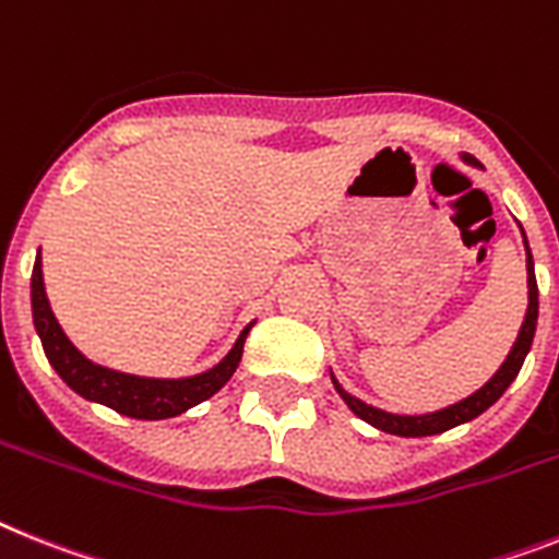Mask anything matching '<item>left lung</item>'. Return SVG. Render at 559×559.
Listing matches in <instances>:
<instances>
[{
  "label": "left lung",
  "instance_id": "1",
  "mask_svg": "<svg viewBox=\"0 0 559 559\" xmlns=\"http://www.w3.org/2000/svg\"><path fill=\"white\" fill-rule=\"evenodd\" d=\"M466 164H475L477 162L472 156H463ZM526 238V233H523ZM526 272H528V309H526V318H523V326L518 332V341L511 346V352L506 355L503 367L497 369L491 374L489 381L483 383L477 392H472L468 397L463 401L452 403L447 409H438V412H429V415H392V412H383V409H374L369 403L358 401V397H352L349 392H344V386L335 381V374H332V383H335L337 395L344 397L346 406H349L360 420H367L372 424L374 429L389 431V435H397V438H426V435H440V431H449L454 426L468 424V420H475L477 415L489 409L491 403L500 401L506 389L511 386V381L518 378L520 367H523V360H526L528 349H532V341H534V330H537V309H540V301H537V278H534V261H532V250H528V241H526Z\"/></svg>",
  "mask_w": 559,
  "mask_h": 559
}]
</instances>
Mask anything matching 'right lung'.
I'll use <instances>...</instances> for the list:
<instances>
[{
    "mask_svg": "<svg viewBox=\"0 0 559 559\" xmlns=\"http://www.w3.org/2000/svg\"><path fill=\"white\" fill-rule=\"evenodd\" d=\"M31 307H33V326L41 337V349L48 355L50 367L59 372L76 395L87 401L105 403L119 415L139 417V420H164L187 412L195 403L213 397L224 383L233 378L241 360L243 341L250 326H243L233 349L224 355L213 369L192 378H139V374L116 372V369L98 367L91 358H84L76 346L70 344L53 309H50L48 293H45V278H41V255H36L31 278Z\"/></svg>",
    "mask_w": 559,
    "mask_h": 559,
    "instance_id": "obj_1",
    "label": "right lung"
}]
</instances>
